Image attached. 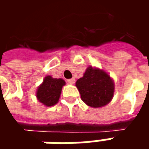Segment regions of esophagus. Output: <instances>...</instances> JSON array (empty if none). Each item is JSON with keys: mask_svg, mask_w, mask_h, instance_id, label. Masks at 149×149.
<instances>
[{"mask_svg": "<svg viewBox=\"0 0 149 149\" xmlns=\"http://www.w3.org/2000/svg\"><path fill=\"white\" fill-rule=\"evenodd\" d=\"M67 82L70 84H74V82H75V79L72 78V79H68V80H67Z\"/></svg>", "mask_w": 149, "mask_h": 149, "instance_id": "1", "label": "esophagus"}]
</instances>
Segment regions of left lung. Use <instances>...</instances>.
Segmentation results:
<instances>
[{"mask_svg":"<svg viewBox=\"0 0 149 149\" xmlns=\"http://www.w3.org/2000/svg\"><path fill=\"white\" fill-rule=\"evenodd\" d=\"M75 86L80 94L81 100L92 108L107 105L114 94V82L110 75L99 68L89 66L79 79Z\"/></svg>","mask_w":149,"mask_h":149,"instance_id":"left-lung-1","label":"left lung"}]
</instances>
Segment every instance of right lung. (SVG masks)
Instances as JSON below:
<instances>
[{
    "mask_svg": "<svg viewBox=\"0 0 149 149\" xmlns=\"http://www.w3.org/2000/svg\"><path fill=\"white\" fill-rule=\"evenodd\" d=\"M65 84L63 79H54L47 75L44 79L42 84L36 90V98L46 107L55 105L60 100L62 87Z\"/></svg>",
    "mask_w": 149,
    "mask_h": 149,
    "instance_id": "1",
    "label": "right lung"
}]
</instances>
